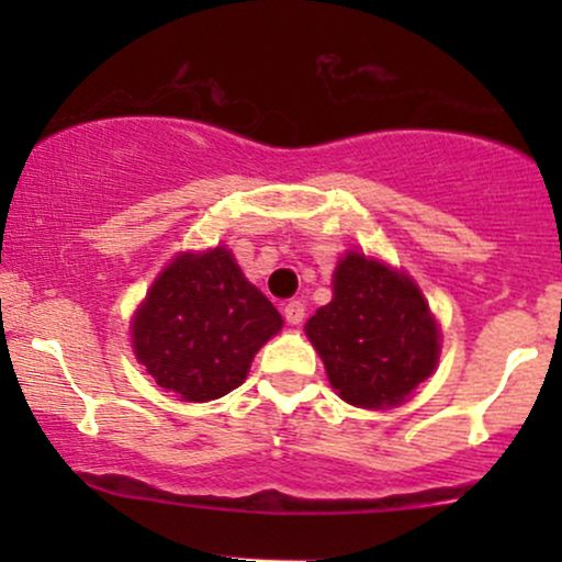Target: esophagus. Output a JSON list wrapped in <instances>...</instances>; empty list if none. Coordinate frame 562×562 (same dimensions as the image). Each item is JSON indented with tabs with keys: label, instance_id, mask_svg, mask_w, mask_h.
<instances>
[{
	"label": "esophagus",
	"instance_id": "obj_1",
	"mask_svg": "<svg viewBox=\"0 0 562 562\" xmlns=\"http://www.w3.org/2000/svg\"><path fill=\"white\" fill-rule=\"evenodd\" d=\"M282 314H285L290 325H301L303 317H306V306H303L301 301H288L285 306H282Z\"/></svg>",
	"mask_w": 562,
	"mask_h": 562
}]
</instances>
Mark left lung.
<instances>
[{
  "label": "left lung",
  "instance_id": "left-lung-1",
  "mask_svg": "<svg viewBox=\"0 0 562 562\" xmlns=\"http://www.w3.org/2000/svg\"><path fill=\"white\" fill-rule=\"evenodd\" d=\"M333 301L306 322L340 398L383 409L402 404L438 362V330L409 277L348 254L335 269Z\"/></svg>",
  "mask_w": 562,
  "mask_h": 562
}]
</instances>
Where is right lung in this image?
Returning a JSON list of instances; mask_svg holds the SVG:
<instances>
[{
    "instance_id": "add662e5",
    "label": "right lung",
    "mask_w": 562,
    "mask_h": 562,
    "mask_svg": "<svg viewBox=\"0 0 562 562\" xmlns=\"http://www.w3.org/2000/svg\"><path fill=\"white\" fill-rule=\"evenodd\" d=\"M282 327L229 250L184 254L158 277L132 322L137 359L160 389L211 402L243 383L250 359Z\"/></svg>"
}]
</instances>
